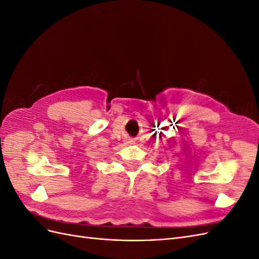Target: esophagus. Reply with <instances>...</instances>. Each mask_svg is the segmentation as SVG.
<instances>
[{
    "mask_svg": "<svg viewBox=\"0 0 259 259\" xmlns=\"http://www.w3.org/2000/svg\"><path fill=\"white\" fill-rule=\"evenodd\" d=\"M127 144H134V140H133V139H128V140H127Z\"/></svg>",
    "mask_w": 259,
    "mask_h": 259,
    "instance_id": "34e87169",
    "label": "esophagus"
}]
</instances>
